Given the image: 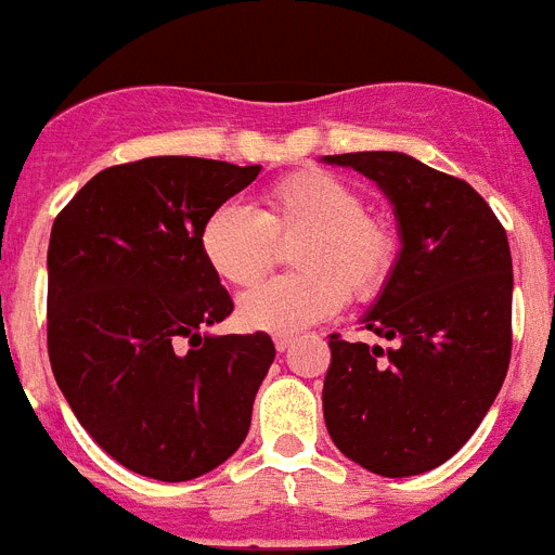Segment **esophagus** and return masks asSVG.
<instances>
[{
	"label": "esophagus",
	"mask_w": 555,
	"mask_h": 555,
	"mask_svg": "<svg viewBox=\"0 0 555 555\" xmlns=\"http://www.w3.org/2000/svg\"><path fill=\"white\" fill-rule=\"evenodd\" d=\"M273 344H276L279 352H285V349H291L293 335H276V338H273Z\"/></svg>",
	"instance_id": "obj_1"
}]
</instances>
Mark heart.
I'll use <instances>...</instances> for the list:
<instances>
[{"label":"heart","instance_id":"heart-1","mask_svg":"<svg viewBox=\"0 0 555 555\" xmlns=\"http://www.w3.org/2000/svg\"><path fill=\"white\" fill-rule=\"evenodd\" d=\"M293 245V276L240 299V321L262 333H299L356 301L375 299L398 264L395 228L366 211L356 185L321 169L293 171L262 194V208L222 203L199 225L208 268L231 287H250L273 268L279 240Z\"/></svg>","mask_w":555,"mask_h":555}]
</instances>
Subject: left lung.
<instances>
[{"instance_id":"8db88e82","label":"left lung","mask_w":555,"mask_h":555,"mask_svg":"<svg viewBox=\"0 0 555 555\" xmlns=\"http://www.w3.org/2000/svg\"><path fill=\"white\" fill-rule=\"evenodd\" d=\"M386 191L403 250L364 327L395 347L330 335L324 421L352 463L412 477L477 431L511 364L514 264L496 214L472 185L400 152H347Z\"/></svg>"}]
</instances>
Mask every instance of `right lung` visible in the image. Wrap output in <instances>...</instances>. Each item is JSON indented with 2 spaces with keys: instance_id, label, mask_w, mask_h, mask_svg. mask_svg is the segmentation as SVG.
Listing matches in <instances>:
<instances>
[{
  "instance_id": "add662e5",
  "label": "right lung",
  "mask_w": 555,
  "mask_h": 555,
  "mask_svg": "<svg viewBox=\"0 0 555 555\" xmlns=\"http://www.w3.org/2000/svg\"><path fill=\"white\" fill-rule=\"evenodd\" d=\"M256 175L206 157H143L98 171L55 217L50 366L78 423L129 472L194 479L248 435L276 347L268 333L199 335L234 313L199 225Z\"/></svg>"
}]
</instances>
